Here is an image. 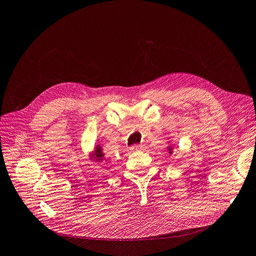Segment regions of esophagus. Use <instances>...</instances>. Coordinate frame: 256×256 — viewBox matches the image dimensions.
<instances>
[{
	"label": "esophagus",
	"mask_w": 256,
	"mask_h": 256,
	"mask_svg": "<svg viewBox=\"0 0 256 256\" xmlns=\"http://www.w3.org/2000/svg\"><path fill=\"white\" fill-rule=\"evenodd\" d=\"M141 149H143V145L134 144V145L130 146V150H132V151H137V150H141Z\"/></svg>",
	"instance_id": "esophagus-1"
}]
</instances>
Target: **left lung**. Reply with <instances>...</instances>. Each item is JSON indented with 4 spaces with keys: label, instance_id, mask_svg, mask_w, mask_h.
<instances>
[{
    "label": "left lung",
    "instance_id": "obj_1",
    "mask_svg": "<svg viewBox=\"0 0 256 256\" xmlns=\"http://www.w3.org/2000/svg\"><path fill=\"white\" fill-rule=\"evenodd\" d=\"M168 152L170 156L172 154V153H173V148H172V146H168Z\"/></svg>",
    "mask_w": 256,
    "mask_h": 256
}]
</instances>
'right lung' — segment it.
I'll return each instance as SVG.
<instances>
[{
	"mask_svg": "<svg viewBox=\"0 0 256 256\" xmlns=\"http://www.w3.org/2000/svg\"><path fill=\"white\" fill-rule=\"evenodd\" d=\"M92 158H94V160L96 162H103L105 158V154L103 152V148H102L100 145H96L94 148V151L92 153V156H90Z\"/></svg>",
	"mask_w": 256,
	"mask_h": 256,
	"instance_id": "right-lung-1",
	"label": "right lung"
}]
</instances>
